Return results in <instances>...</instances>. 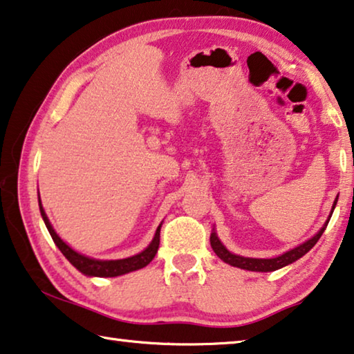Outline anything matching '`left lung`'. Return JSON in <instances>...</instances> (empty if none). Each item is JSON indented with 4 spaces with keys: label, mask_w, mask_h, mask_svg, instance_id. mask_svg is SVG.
I'll list each match as a JSON object with an SVG mask.
<instances>
[{
    "label": "left lung",
    "mask_w": 354,
    "mask_h": 354,
    "mask_svg": "<svg viewBox=\"0 0 354 354\" xmlns=\"http://www.w3.org/2000/svg\"><path fill=\"white\" fill-rule=\"evenodd\" d=\"M337 205V198L334 200V205H333V209L329 212V217L328 221L323 223V227L318 230V232L313 234L310 239H307L306 243H302L299 245H296L295 249H290L287 252H283L282 255L279 257H274V258H250V257H243V255H236L233 254V252H230L225 245L221 243V239H218L216 230L212 228V233H211V248L212 250L216 252V255L221 258L222 261H225L227 265L230 266H234V268H241V269H245V271H255V272H271V271H277V269L283 268V266H288L291 263H295L296 260H299L301 257H304L308 250H310L313 245L317 244V241L322 238V234L324 230L328 227V222L330 216H333L334 212V207Z\"/></svg>",
    "instance_id": "left-lung-1"
}]
</instances>
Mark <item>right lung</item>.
<instances>
[{
    "label": "right lung",
    "mask_w": 354,
    "mask_h": 354,
    "mask_svg": "<svg viewBox=\"0 0 354 354\" xmlns=\"http://www.w3.org/2000/svg\"><path fill=\"white\" fill-rule=\"evenodd\" d=\"M37 200H39V211H41L44 223H46V227L48 230L50 236H52V239H53V243L56 244V248H58L61 250V254H63L67 260H69L72 266L77 268L78 271H80L82 274H85V276L118 277V276H122V274L137 271V269H142L147 265H149L151 260H153L157 254V249H159L162 222H160V225L157 227L154 238L148 244V248L140 252V254H137V255L121 258V260H97V258L78 254L77 250L72 249L69 244H66L64 241L59 238V234L55 232V228L52 227V223H50L46 211H44V206L41 203V195H39V192H37Z\"/></svg>",
    "instance_id": "add662e5"
}]
</instances>
